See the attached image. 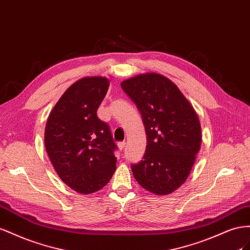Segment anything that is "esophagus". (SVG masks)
<instances>
[{
  "instance_id": "obj_1",
  "label": "esophagus",
  "mask_w": 250,
  "mask_h": 250,
  "mask_svg": "<svg viewBox=\"0 0 250 250\" xmlns=\"http://www.w3.org/2000/svg\"><path fill=\"white\" fill-rule=\"evenodd\" d=\"M125 141H121V142H119V144H118V148L120 149V151H123V149L125 148Z\"/></svg>"
}]
</instances>
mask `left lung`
<instances>
[{
	"mask_svg": "<svg viewBox=\"0 0 250 250\" xmlns=\"http://www.w3.org/2000/svg\"><path fill=\"white\" fill-rule=\"evenodd\" d=\"M120 85L136 104L146 133V153L132 165L133 175L145 189L168 195L194 166L202 140L200 120L179 88L161 74H139Z\"/></svg>",
	"mask_w": 250,
	"mask_h": 250,
	"instance_id": "8db88e82",
	"label": "left lung"
}]
</instances>
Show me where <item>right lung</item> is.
<instances>
[{
	"label": "right lung",
	"mask_w": 250,
	"mask_h": 250,
	"mask_svg": "<svg viewBox=\"0 0 250 250\" xmlns=\"http://www.w3.org/2000/svg\"><path fill=\"white\" fill-rule=\"evenodd\" d=\"M110 81L88 76L65 91L45 127V146L55 172L70 188L83 195L102 189L116 169V157L108 125L97 109Z\"/></svg>",
	"instance_id": "add662e5"
}]
</instances>
